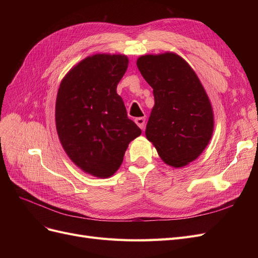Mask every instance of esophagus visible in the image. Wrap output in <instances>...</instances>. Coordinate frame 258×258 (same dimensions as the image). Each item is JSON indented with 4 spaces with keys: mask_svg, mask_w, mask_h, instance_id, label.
Masks as SVG:
<instances>
[{
    "mask_svg": "<svg viewBox=\"0 0 258 258\" xmlns=\"http://www.w3.org/2000/svg\"><path fill=\"white\" fill-rule=\"evenodd\" d=\"M136 123L141 129H144V127H145V118H144V117H139V118H136Z\"/></svg>",
    "mask_w": 258,
    "mask_h": 258,
    "instance_id": "obj_1",
    "label": "esophagus"
}]
</instances>
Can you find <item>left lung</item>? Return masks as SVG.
<instances>
[{
  "instance_id": "left-lung-1",
  "label": "left lung",
  "mask_w": 258,
  "mask_h": 258,
  "mask_svg": "<svg viewBox=\"0 0 258 258\" xmlns=\"http://www.w3.org/2000/svg\"><path fill=\"white\" fill-rule=\"evenodd\" d=\"M137 66L155 98L147 140L167 165H188L204 152L213 134V110L204 86L190 66L173 52L145 54Z\"/></svg>"
}]
</instances>
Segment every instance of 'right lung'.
Listing matches in <instances>:
<instances>
[{
	"label": "right lung",
	"mask_w": 258,
	"mask_h": 258,
	"mask_svg": "<svg viewBox=\"0 0 258 258\" xmlns=\"http://www.w3.org/2000/svg\"><path fill=\"white\" fill-rule=\"evenodd\" d=\"M128 62L124 54H93L70 70L58 90L54 116L62 147L93 176H112L142 132L116 91Z\"/></svg>",
	"instance_id": "right-lung-1"
}]
</instances>
